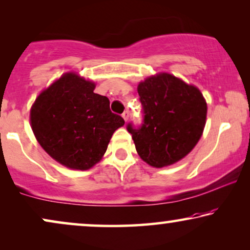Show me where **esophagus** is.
<instances>
[{
    "label": "esophagus",
    "mask_w": 250,
    "mask_h": 250,
    "mask_svg": "<svg viewBox=\"0 0 250 250\" xmlns=\"http://www.w3.org/2000/svg\"><path fill=\"white\" fill-rule=\"evenodd\" d=\"M122 116H123V118H124V121L127 122V119H128V117H129V111H128V110H125V111L122 114Z\"/></svg>",
    "instance_id": "34e87169"
}]
</instances>
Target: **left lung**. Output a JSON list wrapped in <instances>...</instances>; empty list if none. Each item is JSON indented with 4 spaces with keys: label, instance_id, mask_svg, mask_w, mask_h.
Returning <instances> with one entry per match:
<instances>
[{
    "label": "left lung",
    "instance_id": "obj_1",
    "mask_svg": "<svg viewBox=\"0 0 250 250\" xmlns=\"http://www.w3.org/2000/svg\"><path fill=\"white\" fill-rule=\"evenodd\" d=\"M142 124L128 123L136 151L153 167L172 165L199 141L207 104L201 92L173 75L163 73L139 84Z\"/></svg>",
    "mask_w": 250,
    "mask_h": 250
}]
</instances>
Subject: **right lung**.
<instances>
[{
	"label": "right lung",
	"mask_w": 250,
	"mask_h": 250,
	"mask_svg": "<svg viewBox=\"0 0 250 250\" xmlns=\"http://www.w3.org/2000/svg\"><path fill=\"white\" fill-rule=\"evenodd\" d=\"M95 85L68 73L37 97L30 110L34 134L42 148L62 165L88 169L104 155L112 134L125 124L111 112Z\"/></svg>",
	"instance_id": "add662e5"
}]
</instances>
